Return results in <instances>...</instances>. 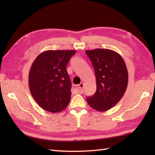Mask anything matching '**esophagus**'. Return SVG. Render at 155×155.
I'll return each instance as SVG.
<instances>
[{
  "mask_svg": "<svg viewBox=\"0 0 155 155\" xmlns=\"http://www.w3.org/2000/svg\"><path fill=\"white\" fill-rule=\"evenodd\" d=\"M83 87H84V84L83 83H80L79 85H78V88H77V90L76 91L78 93H80V94H83L84 90H83Z\"/></svg>",
  "mask_w": 155,
  "mask_h": 155,
  "instance_id": "obj_1",
  "label": "esophagus"
}]
</instances>
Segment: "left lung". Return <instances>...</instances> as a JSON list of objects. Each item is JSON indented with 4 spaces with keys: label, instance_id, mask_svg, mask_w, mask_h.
<instances>
[{
    "label": "left lung",
    "instance_id": "obj_1",
    "mask_svg": "<svg viewBox=\"0 0 155 155\" xmlns=\"http://www.w3.org/2000/svg\"><path fill=\"white\" fill-rule=\"evenodd\" d=\"M94 67L97 91L87 97L89 106L100 112L109 110L117 103L127 90L128 71L121 56L112 50L97 48L86 51Z\"/></svg>",
    "mask_w": 155,
    "mask_h": 155
}]
</instances>
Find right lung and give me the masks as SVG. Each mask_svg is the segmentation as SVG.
I'll return each instance as SVG.
<instances>
[{"label": "right lung", "instance_id": "1", "mask_svg": "<svg viewBox=\"0 0 155 155\" xmlns=\"http://www.w3.org/2000/svg\"><path fill=\"white\" fill-rule=\"evenodd\" d=\"M75 52L74 50L47 51L32 64L29 88L32 97L44 110L58 113L70 102L72 84L67 65Z\"/></svg>", "mask_w": 155, "mask_h": 155}]
</instances>
